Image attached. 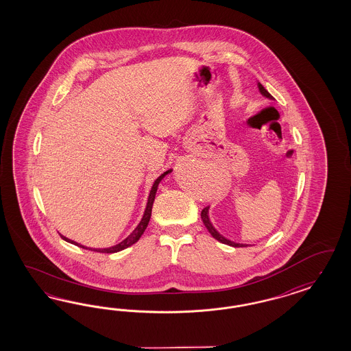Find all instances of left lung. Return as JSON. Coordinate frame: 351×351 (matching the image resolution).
Returning <instances> with one entry per match:
<instances>
[{"instance_id":"left-lung-1","label":"left lung","mask_w":351,"mask_h":351,"mask_svg":"<svg viewBox=\"0 0 351 351\" xmlns=\"http://www.w3.org/2000/svg\"><path fill=\"white\" fill-rule=\"evenodd\" d=\"M258 86V91L261 93V95L265 96L267 99H273V96L270 95L267 91H266L265 88H264V86L261 85L260 82L257 84ZM208 210H210V207H204L202 210V213H201V217H202L203 223H204V226L207 228V230L210 232V234L213 235L215 239H217L219 242H221L223 245H232V247H247L248 245H243V243H235L233 241H230V239H228V238H225L223 235L219 233L216 229H215V226H213V223H211V220H210V215H208Z\"/></svg>"}]
</instances>
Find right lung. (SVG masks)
Instances as JSON below:
<instances>
[{
  "instance_id": "add662e5",
  "label": "right lung",
  "mask_w": 351,
  "mask_h": 351,
  "mask_svg": "<svg viewBox=\"0 0 351 351\" xmlns=\"http://www.w3.org/2000/svg\"><path fill=\"white\" fill-rule=\"evenodd\" d=\"M171 171H172V169L166 171V172H163V173H162L160 176H158V178L156 179V181L153 182V186H152L150 193H149L147 207H145V211H144V215H143L140 223H138V226L132 230V233L130 234L128 237H126L122 242H119L118 245H112V247H109V248H88V247H85V245L77 243V242L72 241V239H68V238L64 237V235H62V238H63L64 241H66L68 243L78 245V247L85 248V250H91V251H95V252H101V254H114V252H119V251L128 248L130 245L136 243L138 239H140V237L145 232L147 226H148L149 220H150V216H152V207H153V202H154V198H156V193H157V189H158V185H160V181L163 180V178H165L166 175H169Z\"/></svg>"
}]
</instances>
